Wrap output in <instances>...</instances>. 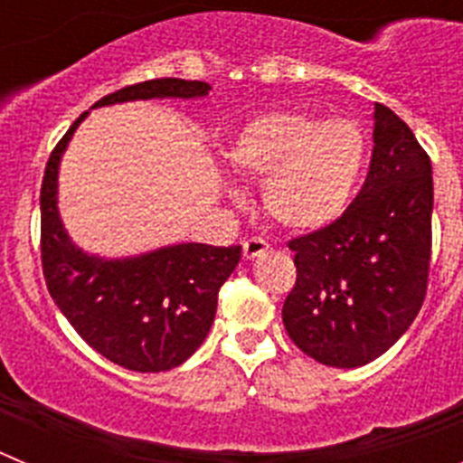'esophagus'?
<instances>
[{
    "label": "esophagus",
    "instance_id": "obj_1",
    "mask_svg": "<svg viewBox=\"0 0 463 463\" xmlns=\"http://www.w3.org/2000/svg\"><path fill=\"white\" fill-rule=\"evenodd\" d=\"M267 250H269L267 241H261V239L243 241V257H245V260H255V257H261Z\"/></svg>",
    "mask_w": 463,
    "mask_h": 463
}]
</instances>
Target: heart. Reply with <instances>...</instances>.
I'll return each instance as SVG.
<instances>
[{"instance_id": "obj_1", "label": "heart", "mask_w": 463, "mask_h": 463, "mask_svg": "<svg viewBox=\"0 0 463 463\" xmlns=\"http://www.w3.org/2000/svg\"><path fill=\"white\" fill-rule=\"evenodd\" d=\"M229 162L248 178H264L269 218L292 232L336 222L353 202L366 162V138L353 120L273 110L236 134Z\"/></svg>"}]
</instances>
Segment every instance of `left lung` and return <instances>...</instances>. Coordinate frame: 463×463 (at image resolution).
<instances>
[{"label": "left lung", "mask_w": 463, "mask_h": 463, "mask_svg": "<svg viewBox=\"0 0 463 463\" xmlns=\"http://www.w3.org/2000/svg\"><path fill=\"white\" fill-rule=\"evenodd\" d=\"M431 159L394 110L375 104L366 183L341 218L289 241L297 282L282 322L315 362L354 369L387 353L427 294Z\"/></svg>", "instance_id": "left-lung-1"}]
</instances>
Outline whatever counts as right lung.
Listing matches in <instances>:
<instances>
[{
  "label": "right lung",
  "instance_id": "right-lung-1",
  "mask_svg": "<svg viewBox=\"0 0 463 463\" xmlns=\"http://www.w3.org/2000/svg\"><path fill=\"white\" fill-rule=\"evenodd\" d=\"M203 80L155 79L129 85L92 109L138 99H202ZM88 110L55 146L41 185V261L48 292L69 325L101 357L138 373L169 371L211 331L218 292L241 245L174 243L132 257H99L73 243L57 208L60 162Z\"/></svg>",
  "mask_w": 463,
  "mask_h": 463
}]
</instances>
